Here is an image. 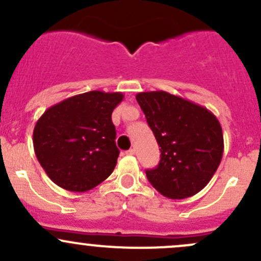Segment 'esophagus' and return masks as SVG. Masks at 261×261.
<instances>
[{
	"label": "esophagus",
	"mask_w": 261,
	"mask_h": 261,
	"mask_svg": "<svg viewBox=\"0 0 261 261\" xmlns=\"http://www.w3.org/2000/svg\"><path fill=\"white\" fill-rule=\"evenodd\" d=\"M126 153H127V155H135V149L127 150V151H126Z\"/></svg>",
	"instance_id": "obj_1"
}]
</instances>
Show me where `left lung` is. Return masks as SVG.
Masks as SVG:
<instances>
[{
	"label": "left lung",
	"mask_w": 261,
	"mask_h": 261,
	"mask_svg": "<svg viewBox=\"0 0 261 261\" xmlns=\"http://www.w3.org/2000/svg\"><path fill=\"white\" fill-rule=\"evenodd\" d=\"M136 100L161 151L159 165L146 170L147 180L169 199L195 195L223 159L219 120L204 106L166 91L139 92Z\"/></svg>",
	"instance_id": "1"
}]
</instances>
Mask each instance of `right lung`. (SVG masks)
Listing matches in <instances>:
<instances>
[{"mask_svg":"<svg viewBox=\"0 0 261 261\" xmlns=\"http://www.w3.org/2000/svg\"><path fill=\"white\" fill-rule=\"evenodd\" d=\"M122 100L121 92H85L51 106L37 120L35 153L56 185L84 193L111 175L120 153L111 115Z\"/></svg>","mask_w":261,"mask_h":261,"instance_id":"add662e5","label":"right lung"}]
</instances>
